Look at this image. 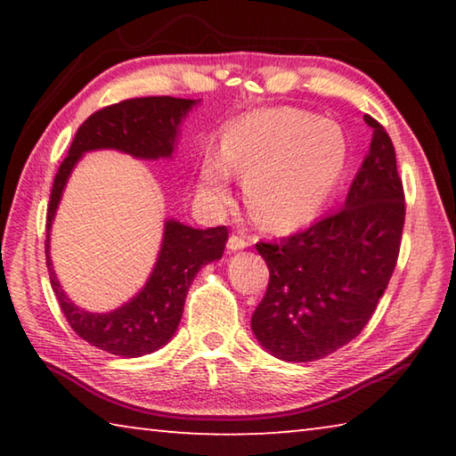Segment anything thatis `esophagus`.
Masks as SVG:
<instances>
[{
    "mask_svg": "<svg viewBox=\"0 0 456 456\" xmlns=\"http://www.w3.org/2000/svg\"><path fill=\"white\" fill-rule=\"evenodd\" d=\"M249 243H251L249 239H245L241 235H231L229 241H227V247H229L231 251H239V249H245V247L249 245Z\"/></svg>",
    "mask_w": 456,
    "mask_h": 456,
    "instance_id": "1",
    "label": "esophagus"
}]
</instances>
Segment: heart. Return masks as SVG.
Wrapping results in <instances>:
<instances>
[{
	"instance_id": "heart-1",
	"label": "heart",
	"mask_w": 456,
	"mask_h": 456,
	"mask_svg": "<svg viewBox=\"0 0 456 456\" xmlns=\"http://www.w3.org/2000/svg\"><path fill=\"white\" fill-rule=\"evenodd\" d=\"M346 167V138L331 120L269 108L235 122L221 152L200 168V195L221 205L229 173L243 175L247 207L261 225L289 227L320 209Z\"/></svg>"
}]
</instances>
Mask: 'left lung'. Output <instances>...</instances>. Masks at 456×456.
Masks as SVG:
<instances>
[{
  "label": "left lung",
  "mask_w": 456,
  "mask_h": 456,
  "mask_svg": "<svg viewBox=\"0 0 456 456\" xmlns=\"http://www.w3.org/2000/svg\"><path fill=\"white\" fill-rule=\"evenodd\" d=\"M372 128L370 152L344 209L299 233L256 247L269 267L251 330L275 358L314 362L356 338L395 272L404 229V187L386 128Z\"/></svg>",
  "instance_id": "8db88e82"
}]
</instances>
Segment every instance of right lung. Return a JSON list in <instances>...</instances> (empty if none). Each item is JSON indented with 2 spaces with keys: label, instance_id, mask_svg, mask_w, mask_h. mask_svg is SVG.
Here are the masks:
<instances>
[{
  "label": "right lung",
  "instance_id": "right-lung-1",
  "mask_svg": "<svg viewBox=\"0 0 456 456\" xmlns=\"http://www.w3.org/2000/svg\"><path fill=\"white\" fill-rule=\"evenodd\" d=\"M197 100L146 96L122 100L96 110L76 130L68 157L52 184L45 221V265L52 289L70 328L88 344L114 356L136 358L159 350L173 338L183 318L184 299L199 269L221 259L229 231L225 225L192 229L167 221L163 249L149 281L134 299L110 314H90L76 307L61 291L50 261V227L61 191L74 165L86 151L117 149L138 159L171 157L176 128Z\"/></svg>",
  "mask_w": 456,
  "mask_h": 456
}]
</instances>
